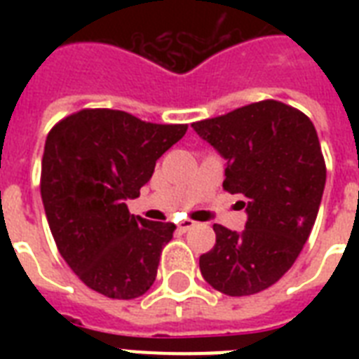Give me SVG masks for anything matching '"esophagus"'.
<instances>
[{
	"label": "esophagus",
	"mask_w": 359,
	"mask_h": 359,
	"mask_svg": "<svg viewBox=\"0 0 359 359\" xmlns=\"http://www.w3.org/2000/svg\"><path fill=\"white\" fill-rule=\"evenodd\" d=\"M194 225H196V222H194V219H182V222H180V224L177 225V227H179V231H182V233H186V231L191 229Z\"/></svg>",
	"instance_id": "34e87169"
}]
</instances>
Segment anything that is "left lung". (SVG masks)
Listing matches in <instances>:
<instances>
[{"label": "left lung", "instance_id": "left-lung-1", "mask_svg": "<svg viewBox=\"0 0 359 359\" xmlns=\"http://www.w3.org/2000/svg\"><path fill=\"white\" fill-rule=\"evenodd\" d=\"M191 128L227 160L224 190L248 199L242 233L214 225L216 244L199 257L203 278L227 296L261 292L294 264L317 219L326 184L317 130L279 100L248 104Z\"/></svg>", "mask_w": 359, "mask_h": 359}]
</instances>
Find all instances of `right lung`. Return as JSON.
<instances>
[{
	"instance_id": "add662e5",
	"label": "right lung",
	"mask_w": 359,
	"mask_h": 359,
	"mask_svg": "<svg viewBox=\"0 0 359 359\" xmlns=\"http://www.w3.org/2000/svg\"><path fill=\"white\" fill-rule=\"evenodd\" d=\"M188 124H156L108 108L67 115L48 132L41 196L48 225L70 270L114 300L151 289L173 224L128 212L156 160Z\"/></svg>"
}]
</instances>
